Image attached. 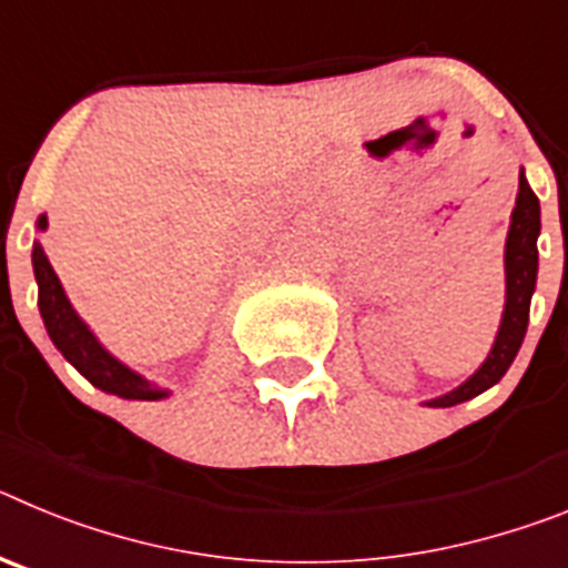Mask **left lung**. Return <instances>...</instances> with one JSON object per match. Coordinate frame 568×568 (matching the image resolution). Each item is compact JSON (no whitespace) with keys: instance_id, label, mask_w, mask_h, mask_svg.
Instances as JSON below:
<instances>
[{"instance_id":"1","label":"left lung","mask_w":568,"mask_h":568,"mask_svg":"<svg viewBox=\"0 0 568 568\" xmlns=\"http://www.w3.org/2000/svg\"><path fill=\"white\" fill-rule=\"evenodd\" d=\"M538 233L540 202L538 195L531 193L524 170H520L518 202L511 210V227L509 239H506V310L498 338H495L489 358L484 361L478 373L471 375L466 384H460L458 389L446 393L444 398L429 400V406H455L460 400L475 398L506 375L520 344H524L526 324H529V301L535 293V278H538Z\"/></svg>"}]
</instances>
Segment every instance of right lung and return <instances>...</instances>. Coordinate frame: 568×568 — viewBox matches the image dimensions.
Wrapping results in <instances>:
<instances>
[{"label":"right lung","mask_w":568,"mask_h":568,"mask_svg":"<svg viewBox=\"0 0 568 568\" xmlns=\"http://www.w3.org/2000/svg\"><path fill=\"white\" fill-rule=\"evenodd\" d=\"M39 230L48 227V219H39ZM33 273H37L39 284V313H42L44 327H48L50 341L57 344L59 353L77 366L79 373L90 381L93 386L113 393L119 398H135V400H159L164 398V389L148 384L142 375L130 373L128 366L119 364L113 355L93 338L88 327L82 324L73 307H70L68 295H64L62 284H59L57 273L50 267L48 255L39 244H33Z\"/></svg>","instance_id":"1"}]
</instances>
